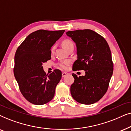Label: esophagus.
<instances>
[{
	"label": "esophagus",
	"mask_w": 131,
	"mask_h": 131,
	"mask_svg": "<svg viewBox=\"0 0 131 131\" xmlns=\"http://www.w3.org/2000/svg\"><path fill=\"white\" fill-rule=\"evenodd\" d=\"M68 74L67 72H63L62 74V77H65Z\"/></svg>",
	"instance_id": "1"
}]
</instances>
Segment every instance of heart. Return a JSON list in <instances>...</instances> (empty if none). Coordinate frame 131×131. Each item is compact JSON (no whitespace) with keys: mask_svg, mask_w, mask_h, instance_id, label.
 <instances>
[{"mask_svg":"<svg viewBox=\"0 0 131 131\" xmlns=\"http://www.w3.org/2000/svg\"><path fill=\"white\" fill-rule=\"evenodd\" d=\"M62 46L63 47V48H64V49H66L67 50L69 47H72V46H74V43H73V42L72 41H71L70 39H64L62 41ZM54 48V47L53 46V47L51 48L52 52L53 51ZM69 63H70V61L67 60L64 61V62L59 63V66L61 69H67V66L69 65Z\"/></svg>","mask_w":131,"mask_h":131,"instance_id":"b5f03b06","label":"heart"}]
</instances>
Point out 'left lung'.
I'll return each instance as SVG.
<instances>
[{
  "mask_svg": "<svg viewBox=\"0 0 131 131\" xmlns=\"http://www.w3.org/2000/svg\"><path fill=\"white\" fill-rule=\"evenodd\" d=\"M77 46V60L74 70L85 71L84 76L72 74L74 82L71 86L73 98L80 104H92L107 92L113 72V63L109 45L102 36L90 29L68 31Z\"/></svg>",
  "mask_w": 131,
  "mask_h": 131,
  "instance_id": "obj_1",
  "label": "left lung"
}]
</instances>
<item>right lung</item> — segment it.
Returning a JSON list of instances; mask_svg holds the SVG:
<instances>
[{
  "label": "right lung",
  "instance_id": "1",
  "mask_svg": "<svg viewBox=\"0 0 131 131\" xmlns=\"http://www.w3.org/2000/svg\"><path fill=\"white\" fill-rule=\"evenodd\" d=\"M64 32L38 30L28 35L17 48L14 74L21 93L35 105H43L53 98L62 72L55 69L47 75L42 63L51 59V48Z\"/></svg>",
  "mask_w": 131,
  "mask_h": 131
}]
</instances>
